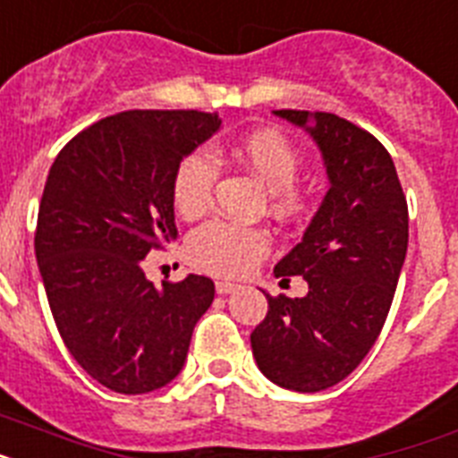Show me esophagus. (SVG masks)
<instances>
[{
    "instance_id": "esophagus-1",
    "label": "esophagus",
    "mask_w": 458,
    "mask_h": 458,
    "mask_svg": "<svg viewBox=\"0 0 458 458\" xmlns=\"http://www.w3.org/2000/svg\"><path fill=\"white\" fill-rule=\"evenodd\" d=\"M237 288H240V284H233V282H216V293L221 295H228V293H235Z\"/></svg>"
}]
</instances>
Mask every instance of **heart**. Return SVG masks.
<instances>
[{"label":"heart","instance_id":"1","mask_svg":"<svg viewBox=\"0 0 458 458\" xmlns=\"http://www.w3.org/2000/svg\"><path fill=\"white\" fill-rule=\"evenodd\" d=\"M233 156L267 188L276 214L291 216L305 209L307 195L295 188L302 156L286 134L272 128L256 130L233 148ZM216 172V160L202 148L183 157L172 179V199L179 216L191 221L209 209ZM267 251L270 237L265 230L225 221L205 223L186 244L188 260L198 270L223 276L247 275Z\"/></svg>","mask_w":458,"mask_h":458}]
</instances>
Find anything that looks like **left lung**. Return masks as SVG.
Segmentation results:
<instances>
[{"mask_svg": "<svg viewBox=\"0 0 458 458\" xmlns=\"http://www.w3.org/2000/svg\"><path fill=\"white\" fill-rule=\"evenodd\" d=\"M302 128L330 188L302 240L275 265L301 275L305 298H267L251 333L253 359L276 386L314 394L352 375L377 340L407 253V202L389 151L370 132L324 111H272Z\"/></svg>", "mask_w": 458, "mask_h": 458, "instance_id": "obj_1", "label": "left lung"}]
</instances>
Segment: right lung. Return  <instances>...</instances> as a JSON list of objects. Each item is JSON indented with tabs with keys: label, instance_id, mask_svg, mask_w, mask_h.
Returning a JSON list of instances; mask_svg holds the SVG:
<instances>
[{
	"label": "right lung",
	"instance_id": "1",
	"mask_svg": "<svg viewBox=\"0 0 458 458\" xmlns=\"http://www.w3.org/2000/svg\"><path fill=\"white\" fill-rule=\"evenodd\" d=\"M218 130L205 111H123L76 134L48 172L34 235L48 305L76 363L116 394L170 384L214 301L209 276L153 286L141 263L179 235L172 179Z\"/></svg>",
	"mask_w": 458,
	"mask_h": 458
}]
</instances>
